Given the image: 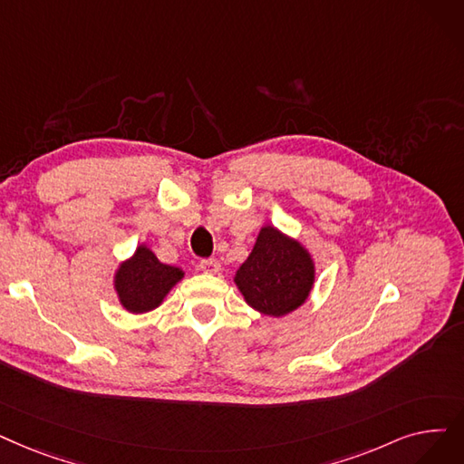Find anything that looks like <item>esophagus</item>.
<instances>
[{
	"label": "esophagus",
	"instance_id": "1",
	"mask_svg": "<svg viewBox=\"0 0 464 464\" xmlns=\"http://www.w3.org/2000/svg\"><path fill=\"white\" fill-rule=\"evenodd\" d=\"M219 261L216 259V257H207V259H200V264H198V269L203 271V273H210V275H214V273H218L219 271Z\"/></svg>",
	"mask_w": 464,
	"mask_h": 464
}]
</instances>
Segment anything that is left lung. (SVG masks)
<instances>
[{
    "label": "left lung",
    "mask_w": 464,
    "mask_h": 464,
    "mask_svg": "<svg viewBox=\"0 0 464 464\" xmlns=\"http://www.w3.org/2000/svg\"><path fill=\"white\" fill-rule=\"evenodd\" d=\"M235 282L250 307L269 316H282L307 299L314 267L311 256L295 240L269 226L259 231L254 250L237 271Z\"/></svg>",
    "instance_id": "left-lung-1"
}]
</instances>
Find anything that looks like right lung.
<instances>
[{
    "label": "right lung",
    "instance_id": "1",
    "mask_svg": "<svg viewBox=\"0 0 464 464\" xmlns=\"http://www.w3.org/2000/svg\"><path fill=\"white\" fill-rule=\"evenodd\" d=\"M182 276V269L160 264L150 248L140 246L136 254L119 267L115 290L127 311L146 313L159 307Z\"/></svg>",
    "mask_w": 464,
    "mask_h": 464
}]
</instances>
